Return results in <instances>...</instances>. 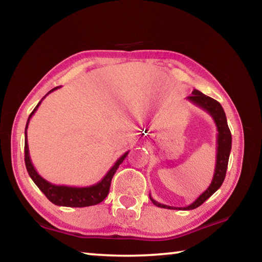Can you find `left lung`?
Returning a JSON list of instances; mask_svg holds the SVG:
<instances>
[{
	"label": "left lung",
	"instance_id": "obj_1",
	"mask_svg": "<svg viewBox=\"0 0 262 262\" xmlns=\"http://www.w3.org/2000/svg\"><path fill=\"white\" fill-rule=\"evenodd\" d=\"M187 100L194 105H196L198 107L202 108L203 111L210 115L214 120L215 125L217 127V152H216V166H215V172L214 177H212L211 184L209 185L205 192H203L200 196H199L196 200L193 203H190L187 207H171L163 205V203H159L156 200H154L151 195H149L150 200L154 203L155 206L159 208H165V209H183V210H192L201 206L203 202L208 200L212 194H214L217 189H219L222 184H223L225 174H227V168H228V163H229V157H230V151H231V143H232V137H231V132L229 129L227 117H225L224 110L222 107V105L219 101L210 98L206 95H203L202 92L199 90H193L192 95L188 96Z\"/></svg>",
	"mask_w": 262,
	"mask_h": 262
}]
</instances>
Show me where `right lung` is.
<instances>
[{
  "mask_svg": "<svg viewBox=\"0 0 262 262\" xmlns=\"http://www.w3.org/2000/svg\"><path fill=\"white\" fill-rule=\"evenodd\" d=\"M60 86H56L48 92L47 95H50L51 92L55 91ZM46 95V96H47ZM45 96V97H46ZM43 97V98H45ZM42 98V99H43ZM42 99L39 101L38 105L35 106L34 110L31 112L30 117L28 119L25 127V144H24V154H25V166L28 170L31 179L33 180V183L38 186V188L46 195V198L52 203H54L56 206L62 207H73V208H82V207H89V206H95L98 205L108 195L111 181L115 172H117L118 167L120 164L125 161L127 155L129 151H127L122 155V156L114 163V165L110 168V171L106 173L103 179L95 185L86 186V187H72V186H64V185H54L43 179L42 177L35 170L32 162H31L30 151H29V144H28V127L30 119L32 118L35 111L38 110L39 105L41 104Z\"/></svg>",
  "mask_w": 262,
  "mask_h": 262,
  "instance_id": "1",
  "label": "right lung"
}]
</instances>
